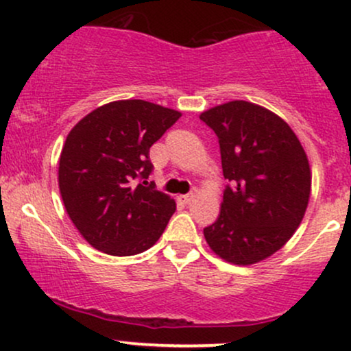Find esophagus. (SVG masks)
I'll list each match as a JSON object with an SVG mask.
<instances>
[{
  "label": "esophagus",
  "instance_id": "obj_1",
  "mask_svg": "<svg viewBox=\"0 0 351 351\" xmlns=\"http://www.w3.org/2000/svg\"><path fill=\"white\" fill-rule=\"evenodd\" d=\"M178 199L181 201V203H184V204L191 203V201H193V199H195V193H189V195H181Z\"/></svg>",
  "mask_w": 351,
  "mask_h": 351
}]
</instances>
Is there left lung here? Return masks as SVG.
Listing matches in <instances>:
<instances>
[{"mask_svg":"<svg viewBox=\"0 0 351 351\" xmlns=\"http://www.w3.org/2000/svg\"><path fill=\"white\" fill-rule=\"evenodd\" d=\"M199 119L219 138L226 188L204 239L236 265H251L284 247L304 219L312 188L307 153L289 123L263 106L231 100Z\"/></svg>","mask_w":351,"mask_h":351,"instance_id":"obj_1","label":"left lung"}]
</instances>
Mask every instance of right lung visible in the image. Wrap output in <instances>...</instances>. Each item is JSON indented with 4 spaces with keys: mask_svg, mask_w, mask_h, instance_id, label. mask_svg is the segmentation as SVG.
<instances>
[{
    "mask_svg": "<svg viewBox=\"0 0 351 351\" xmlns=\"http://www.w3.org/2000/svg\"><path fill=\"white\" fill-rule=\"evenodd\" d=\"M180 117L147 100H115L72 127L60 152L59 191L92 247L108 256H135L163 234L176 203L147 181L148 152ZM135 178L145 181L135 185Z\"/></svg>",
    "mask_w": 351,
    "mask_h": 351,
    "instance_id": "add662e5",
    "label": "right lung"
}]
</instances>
